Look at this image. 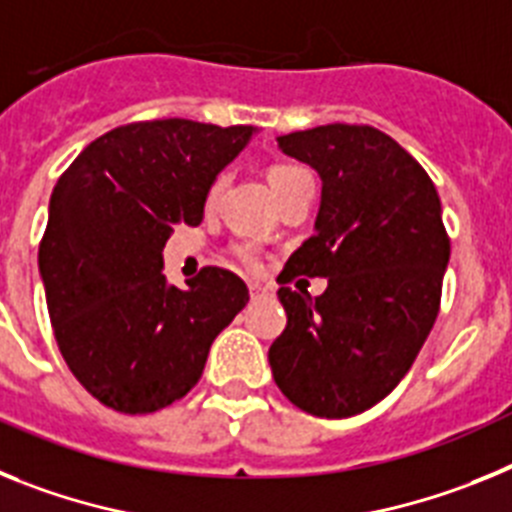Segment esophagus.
I'll use <instances>...</instances> for the list:
<instances>
[{
    "mask_svg": "<svg viewBox=\"0 0 512 512\" xmlns=\"http://www.w3.org/2000/svg\"><path fill=\"white\" fill-rule=\"evenodd\" d=\"M268 293V288L260 286V283H250V296L252 299H260V296H265Z\"/></svg>",
    "mask_w": 512,
    "mask_h": 512,
    "instance_id": "34e87169",
    "label": "esophagus"
}]
</instances>
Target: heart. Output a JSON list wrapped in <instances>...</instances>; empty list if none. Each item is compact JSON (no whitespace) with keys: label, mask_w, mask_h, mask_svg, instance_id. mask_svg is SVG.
Wrapping results in <instances>:
<instances>
[{"label":"heart","mask_w":512,"mask_h":512,"mask_svg":"<svg viewBox=\"0 0 512 512\" xmlns=\"http://www.w3.org/2000/svg\"><path fill=\"white\" fill-rule=\"evenodd\" d=\"M301 175H309V172H306L304 167H299V164H273L268 172V180H270V185H273L275 193H278L281 188H286L288 182L296 180V177H301ZM221 185H224V177H216L211 185V190H208V198H206L208 206H211V203L219 198ZM234 255H237V260L242 262L244 268L257 270L262 265L260 247H257L255 242H237L234 244Z\"/></svg>","instance_id":"heart-1"}]
</instances>
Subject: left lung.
I'll return each mask as SVG.
<instances>
[{"label": "left lung", "instance_id": "left-lung-1", "mask_svg": "<svg viewBox=\"0 0 512 512\" xmlns=\"http://www.w3.org/2000/svg\"><path fill=\"white\" fill-rule=\"evenodd\" d=\"M322 177L314 234L278 275L286 330L270 345L278 389L317 417L371 410L410 371L441 309L451 239L428 172L373 126L330 123L278 139ZM327 277L311 300L287 283Z\"/></svg>", "mask_w": 512, "mask_h": 512}]
</instances>
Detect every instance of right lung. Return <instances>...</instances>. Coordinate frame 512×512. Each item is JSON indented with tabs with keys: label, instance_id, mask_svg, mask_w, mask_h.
Masks as SVG:
<instances>
[{
	"label": "right lung",
	"instance_id": "1",
	"mask_svg": "<svg viewBox=\"0 0 512 512\" xmlns=\"http://www.w3.org/2000/svg\"><path fill=\"white\" fill-rule=\"evenodd\" d=\"M252 126L164 118L102 133L51 193L38 247L53 335L97 402L149 415L198 384L211 342L250 301L242 278L203 268L167 286L162 250L198 226L213 180Z\"/></svg>",
	"mask_w": 512,
	"mask_h": 512
}]
</instances>
